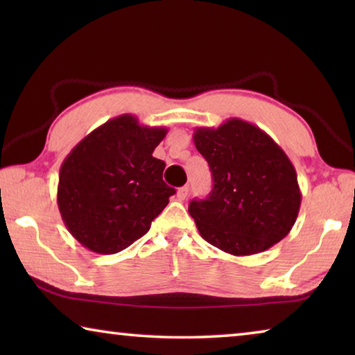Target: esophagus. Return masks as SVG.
<instances>
[{
    "label": "esophagus",
    "mask_w": 355,
    "mask_h": 355,
    "mask_svg": "<svg viewBox=\"0 0 355 355\" xmlns=\"http://www.w3.org/2000/svg\"><path fill=\"white\" fill-rule=\"evenodd\" d=\"M188 194H189V186H183V188H180L177 191V199L178 200H184L186 197H188Z\"/></svg>",
    "instance_id": "obj_1"
}]
</instances>
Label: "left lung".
<instances>
[{
	"instance_id": "1",
	"label": "left lung",
	"mask_w": 355,
	"mask_h": 355,
	"mask_svg": "<svg viewBox=\"0 0 355 355\" xmlns=\"http://www.w3.org/2000/svg\"><path fill=\"white\" fill-rule=\"evenodd\" d=\"M192 137L213 175L207 199L189 203L202 238L236 257L282 241L297 219L302 194L279 144L236 117L218 128H196Z\"/></svg>"
}]
</instances>
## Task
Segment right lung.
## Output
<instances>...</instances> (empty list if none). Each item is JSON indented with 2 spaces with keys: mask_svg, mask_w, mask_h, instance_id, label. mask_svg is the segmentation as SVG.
<instances>
[{
  "mask_svg": "<svg viewBox=\"0 0 355 355\" xmlns=\"http://www.w3.org/2000/svg\"><path fill=\"white\" fill-rule=\"evenodd\" d=\"M167 128L131 114L107 120L71 148L59 171L58 207L67 230L97 254H117L146 235L175 189L153 156Z\"/></svg>",
  "mask_w": 355,
  "mask_h": 355,
  "instance_id": "obj_1",
  "label": "right lung"
}]
</instances>
